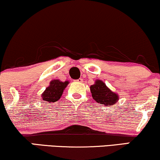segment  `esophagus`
Wrapping results in <instances>:
<instances>
[{
    "label": "esophagus",
    "mask_w": 160,
    "mask_h": 160,
    "mask_svg": "<svg viewBox=\"0 0 160 160\" xmlns=\"http://www.w3.org/2000/svg\"><path fill=\"white\" fill-rule=\"evenodd\" d=\"M77 82H82V81H83V80H82V78H79V79H78V80H76Z\"/></svg>",
    "instance_id": "34e87169"
}]
</instances>
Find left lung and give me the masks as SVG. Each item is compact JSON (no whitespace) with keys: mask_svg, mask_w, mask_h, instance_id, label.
Wrapping results in <instances>:
<instances>
[{"mask_svg":"<svg viewBox=\"0 0 160 160\" xmlns=\"http://www.w3.org/2000/svg\"><path fill=\"white\" fill-rule=\"evenodd\" d=\"M92 98L97 103L105 106H112L119 100L117 93L112 92L106 86L101 80H96L95 83L90 86Z\"/></svg>","mask_w":160,"mask_h":160,"instance_id":"8db88e82","label":"left lung"}]
</instances>
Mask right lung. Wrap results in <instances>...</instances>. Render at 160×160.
<instances>
[{"label":"right lung","mask_w":160,"mask_h":160,"mask_svg":"<svg viewBox=\"0 0 160 160\" xmlns=\"http://www.w3.org/2000/svg\"><path fill=\"white\" fill-rule=\"evenodd\" d=\"M69 81L62 82L59 80H53L50 82L49 86L42 94V102H56L60 98L63 91L68 85Z\"/></svg>","instance_id":"add662e5"}]
</instances>
